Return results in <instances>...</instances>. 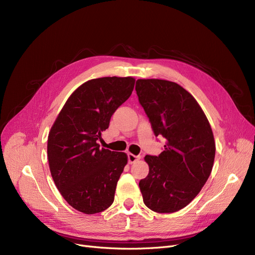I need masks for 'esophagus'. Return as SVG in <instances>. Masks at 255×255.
I'll use <instances>...</instances> for the list:
<instances>
[{
	"label": "esophagus",
	"instance_id": "esophagus-1",
	"mask_svg": "<svg viewBox=\"0 0 255 255\" xmlns=\"http://www.w3.org/2000/svg\"><path fill=\"white\" fill-rule=\"evenodd\" d=\"M140 159V156L139 155H133V154H131V153H129L128 154V161H129V163H134V162H136V161H138V160Z\"/></svg>",
	"mask_w": 255,
	"mask_h": 255
}]
</instances>
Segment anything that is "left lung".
I'll list each match as a JSON object with an SVG mask.
<instances>
[{"instance_id": "8db88e82", "label": "left lung", "mask_w": 255, "mask_h": 255, "mask_svg": "<svg viewBox=\"0 0 255 255\" xmlns=\"http://www.w3.org/2000/svg\"><path fill=\"white\" fill-rule=\"evenodd\" d=\"M139 103L155 135L166 139L159 156L146 155L149 175L139 182L144 205L173 213L190 204L208 181L216 145L209 121L195 98L164 79H137Z\"/></svg>"}]
</instances>
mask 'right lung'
Instances as JSON below:
<instances>
[{"mask_svg": "<svg viewBox=\"0 0 255 255\" xmlns=\"http://www.w3.org/2000/svg\"><path fill=\"white\" fill-rule=\"evenodd\" d=\"M134 84L131 76L88 80L71 94L50 128L47 158L53 182L67 203L88 215L112 206L128 162L126 153L100 148L98 140Z\"/></svg>", "mask_w": 255, "mask_h": 255, "instance_id": "obj_1", "label": "right lung"}]
</instances>
